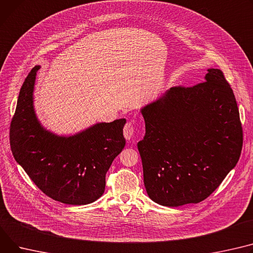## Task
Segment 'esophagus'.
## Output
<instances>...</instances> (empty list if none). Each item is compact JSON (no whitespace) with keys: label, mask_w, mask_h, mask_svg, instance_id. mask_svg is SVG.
<instances>
[{"label":"esophagus","mask_w":253,"mask_h":253,"mask_svg":"<svg viewBox=\"0 0 253 253\" xmlns=\"http://www.w3.org/2000/svg\"><path fill=\"white\" fill-rule=\"evenodd\" d=\"M123 133H124V137L126 139H131L134 135V126H133V123L132 122H127L124 126V130H123Z\"/></svg>","instance_id":"esophagus-1"}]
</instances>
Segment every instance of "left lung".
Segmentation results:
<instances>
[{
    "instance_id": "1",
    "label": "left lung",
    "mask_w": 253,
    "mask_h": 253,
    "mask_svg": "<svg viewBox=\"0 0 253 253\" xmlns=\"http://www.w3.org/2000/svg\"><path fill=\"white\" fill-rule=\"evenodd\" d=\"M208 72L206 81L171 87L141 110L144 186L159 205L200 203L239 161L243 130L236 98L222 70Z\"/></svg>"
}]
</instances>
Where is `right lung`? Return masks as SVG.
Returning a JSON list of instances; mask_svg holds the SVG:
<instances>
[{
	"label": "right lung",
	"instance_id": "add662e5",
	"mask_svg": "<svg viewBox=\"0 0 253 253\" xmlns=\"http://www.w3.org/2000/svg\"><path fill=\"white\" fill-rule=\"evenodd\" d=\"M40 66L25 78L10 125L16 162L40 190L66 205L93 203L103 195L106 174L125 146V119L99 123L74 136L59 137L39 123L32 91Z\"/></svg>",
	"mask_w": 253,
	"mask_h": 253
}]
</instances>
